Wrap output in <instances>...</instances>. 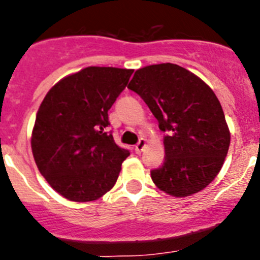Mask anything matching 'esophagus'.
I'll return each mask as SVG.
<instances>
[{
  "label": "esophagus",
  "mask_w": 260,
  "mask_h": 260,
  "mask_svg": "<svg viewBox=\"0 0 260 260\" xmlns=\"http://www.w3.org/2000/svg\"><path fill=\"white\" fill-rule=\"evenodd\" d=\"M146 144H147L146 139H143V138H142L141 141L138 142L137 146H135V152H137V153H141L142 151L144 150V147H146Z\"/></svg>",
  "instance_id": "1"
}]
</instances>
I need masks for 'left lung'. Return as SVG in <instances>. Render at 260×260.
<instances>
[{"instance_id": "obj_1", "label": "left lung", "mask_w": 260, "mask_h": 260, "mask_svg": "<svg viewBox=\"0 0 260 260\" xmlns=\"http://www.w3.org/2000/svg\"><path fill=\"white\" fill-rule=\"evenodd\" d=\"M127 88L144 100L164 137V164L151 171L157 189L185 198L207 187L231 144L224 112L211 87L174 63L144 66Z\"/></svg>"}]
</instances>
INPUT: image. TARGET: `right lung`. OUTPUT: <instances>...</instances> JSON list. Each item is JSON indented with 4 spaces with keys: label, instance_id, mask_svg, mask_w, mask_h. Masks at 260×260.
<instances>
[{
    "label": "right lung",
    "instance_id": "add662e5",
    "mask_svg": "<svg viewBox=\"0 0 260 260\" xmlns=\"http://www.w3.org/2000/svg\"><path fill=\"white\" fill-rule=\"evenodd\" d=\"M133 71L88 66L57 82L39 107L32 153L40 173L63 198L92 202L116 183L130 152L105 132L108 110Z\"/></svg>",
    "mask_w": 260,
    "mask_h": 260
}]
</instances>
